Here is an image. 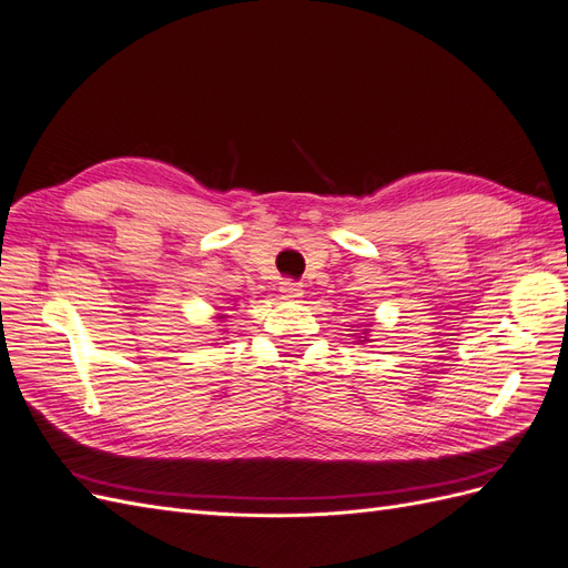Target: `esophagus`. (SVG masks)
<instances>
[{"label": "esophagus", "instance_id": "1", "mask_svg": "<svg viewBox=\"0 0 568 568\" xmlns=\"http://www.w3.org/2000/svg\"><path fill=\"white\" fill-rule=\"evenodd\" d=\"M280 291H282V298L284 301H298V298H303V288H301L298 282H282Z\"/></svg>", "mask_w": 568, "mask_h": 568}]
</instances>
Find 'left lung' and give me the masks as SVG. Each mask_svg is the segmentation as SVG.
Returning <instances> with one entry per match:
<instances>
[{"mask_svg": "<svg viewBox=\"0 0 568 568\" xmlns=\"http://www.w3.org/2000/svg\"><path fill=\"white\" fill-rule=\"evenodd\" d=\"M357 338H363V341H367V338H365V336H357Z\"/></svg>", "mask_w": 568, "mask_h": 568, "instance_id": "left-lung-1", "label": "left lung"}]
</instances>
